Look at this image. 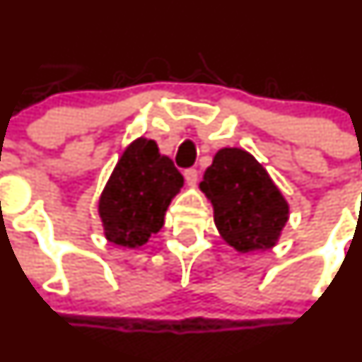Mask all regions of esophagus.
Here are the masks:
<instances>
[{
  "label": "esophagus",
  "mask_w": 362,
  "mask_h": 362,
  "mask_svg": "<svg viewBox=\"0 0 362 362\" xmlns=\"http://www.w3.org/2000/svg\"><path fill=\"white\" fill-rule=\"evenodd\" d=\"M185 180L188 186H195L197 180H199V173L195 169H186L185 170Z\"/></svg>",
  "instance_id": "1"
}]
</instances>
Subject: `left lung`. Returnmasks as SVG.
<instances>
[{
	"instance_id": "8db88e82",
	"label": "left lung",
	"mask_w": 362,
	"mask_h": 362,
	"mask_svg": "<svg viewBox=\"0 0 362 362\" xmlns=\"http://www.w3.org/2000/svg\"><path fill=\"white\" fill-rule=\"evenodd\" d=\"M200 189L213 204L221 239L239 253L276 246L288 221V202L255 156L223 148L204 173Z\"/></svg>"
}]
</instances>
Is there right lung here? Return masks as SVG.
Listing matches in <instances>:
<instances>
[{
    "mask_svg": "<svg viewBox=\"0 0 362 362\" xmlns=\"http://www.w3.org/2000/svg\"><path fill=\"white\" fill-rule=\"evenodd\" d=\"M185 185L173 160L151 139L139 137L117 160L98 200L105 239L124 248L146 245L163 227L170 200Z\"/></svg>",
    "mask_w": 362,
    "mask_h": 362,
    "instance_id": "add662e5",
    "label": "right lung"
}]
</instances>
